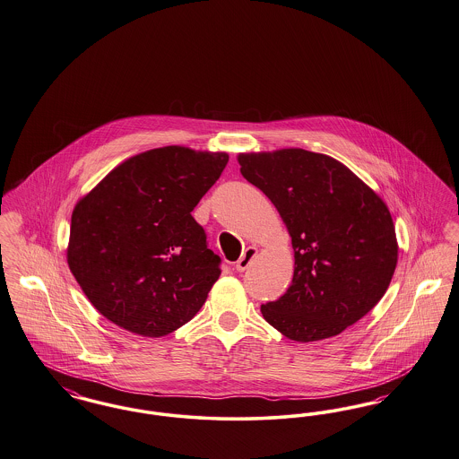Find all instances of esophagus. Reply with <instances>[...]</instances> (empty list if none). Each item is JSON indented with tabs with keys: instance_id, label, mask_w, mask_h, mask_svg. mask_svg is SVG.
<instances>
[{
	"instance_id": "1",
	"label": "esophagus",
	"mask_w": 459,
	"mask_h": 459,
	"mask_svg": "<svg viewBox=\"0 0 459 459\" xmlns=\"http://www.w3.org/2000/svg\"><path fill=\"white\" fill-rule=\"evenodd\" d=\"M257 256V247L255 246H249V247H246V251L242 253V256L238 259V263H236V270L238 272H246L249 266H251V263H253V259Z\"/></svg>"
}]
</instances>
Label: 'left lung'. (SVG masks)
<instances>
[{
	"label": "left lung",
	"instance_id": "8db88e82",
	"mask_svg": "<svg viewBox=\"0 0 459 459\" xmlns=\"http://www.w3.org/2000/svg\"><path fill=\"white\" fill-rule=\"evenodd\" d=\"M240 174L275 204L294 247V278L263 317L307 343L362 319L385 294L398 240L383 198L330 155L302 148L238 153Z\"/></svg>",
	"mask_w": 459,
	"mask_h": 459
}]
</instances>
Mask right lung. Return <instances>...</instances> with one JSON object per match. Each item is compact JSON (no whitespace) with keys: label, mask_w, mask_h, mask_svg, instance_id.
<instances>
[{"label":"right lung","mask_w":459,"mask_h":459,"mask_svg":"<svg viewBox=\"0 0 459 459\" xmlns=\"http://www.w3.org/2000/svg\"><path fill=\"white\" fill-rule=\"evenodd\" d=\"M227 162L225 152L153 148L114 167L76 202L66 261L104 317L159 338L202 309L221 257L191 212Z\"/></svg>","instance_id":"obj_1"}]
</instances>
